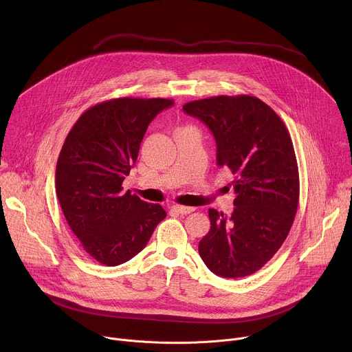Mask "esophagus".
<instances>
[{
    "instance_id": "34e87169",
    "label": "esophagus",
    "mask_w": 352,
    "mask_h": 352,
    "mask_svg": "<svg viewBox=\"0 0 352 352\" xmlns=\"http://www.w3.org/2000/svg\"><path fill=\"white\" fill-rule=\"evenodd\" d=\"M175 213H178V214H189V213H192L195 209L193 208H188V206H179V205H175V206H173L171 208Z\"/></svg>"
}]
</instances>
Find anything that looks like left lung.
<instances>
[{"label": "left lung", "mask_w": 352, "mask_h": 352, "mask_svg": "<svg viewBox=\"0 0 352 352\" xmlns=\"http://www.w3.org/2000/svg\"><path fill=\"white\" fill-rule=\"evenodd\" d=\"M217 143V164L235 179L230 217L209 209L210 230L199 255L217 276L238 278L262 269L285 241L299 199L292 140L283 120L255 96H214L184 104Z\"/></svg>", "instance_id": "8db88e82"}]
</instances>
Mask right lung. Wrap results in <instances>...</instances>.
Listing matches in <instances>:
<instances>
[{
	"mask_svg": "<svg viewBox=\"0 0 352 352\" xmlns=\"http://www.w3.org/2000/svg\"><path fill=\"white\" fill-rule=\"evenodd\" d=\"M170 98L120 97L87 109L69 131L58 156L56 189L63 213L85 252L106 266L125 263L146 246L167 216L122 182L152 120Z\"/></svg>",
	"mask_w": 352,
	"mask_h": 352,
	"instance_id": "obj_1",
	"label": "right lung"
}]
</instances>
